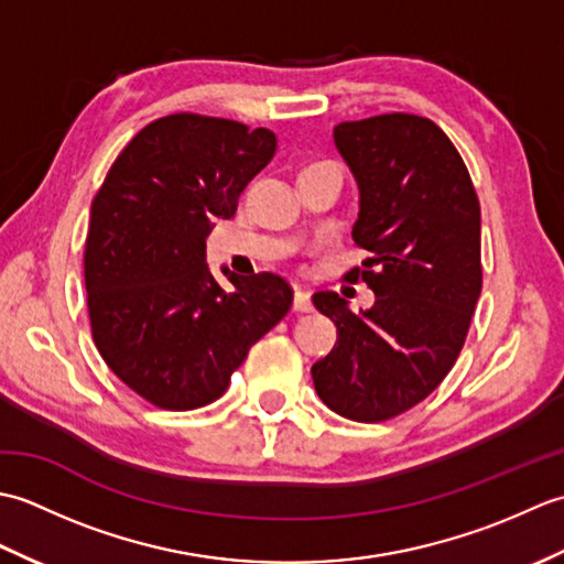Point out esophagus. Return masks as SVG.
Here are the masks:
<instances>
[{
  "instance_id": "34e87169",
  "label": "esophagus",
  "mask_w": 564,
  "mask_h": 564,
  "mask_svg": "<svg viewBox=\"0 0 564 564\" xmlns=\"http://www.w3.org/2000/svg\"><path fill=\"white\" fill-rule=\"evenodd\" d=\"M293 310H295V313H310V310H313V297H310V293H307V291H303V289H295Z\"/></svg>"
}]
</instances>
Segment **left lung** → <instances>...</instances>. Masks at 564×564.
Masks as SVG:
<instances>
[{
	"label": "left lung",
	"instance_id": "obj_1",
	"mask_svg": "<svg viewBox=\"0 0 564 564\" xmlns=\"http://www.w3.org/2000/svg\"><path fill=\"white\" fill-rule=\"evenodd\" d=\"M334 142L361 191L354 242L376 305L354 315L344 297L313 303L337 325V344L313 366L332 412L386 422L426 400L458 361L482 291L480 200L443 130L414 113H382L334 128Z\"/></svg>",
	"mask_w": 564,
	"mask_h": 564
}]
</instances>
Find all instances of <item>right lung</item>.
I'll return each instance as SVG.
<instances>
[{"instance_id":"obj_1","label":"right lung","mask_w":564,"mask_h":564,"mask_svg":"<svg viewBox=\"0 0 564 564\" xmlns=\"http://www.w3.org/2000/svg\"><path fill=\"white\" fill-rule=\"evenodd\" d=\"M273 152L267 128L172 113L128 142L91 200V337L118 380L154 406L186 412L218 400L293 305L279 273L223 269L235 285L225 291L206 267L210 227L232 218Z\"/></svg>"}]
</instances>
